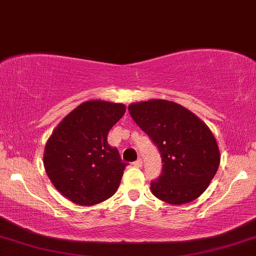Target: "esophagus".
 I'll return each mask as SVG.
<instances>
[{"label":"esophagus","mask_w":256,"mask_h":256,"mask_svg":"<svg viewBox=\"0 0 256 256\" xmlns=\"http://www.w3.org/2000/svg\"><path fill=\"white\" fill-rule=\"evenodd\" d=\"M133 165H134L135 167H141V166H142V160H141V159H138L136 162H133Z\"/></svg>","instance_id":"obj_1"}]
</instances>
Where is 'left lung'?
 <instances>
[{"mask_svg":"<svg viewBox=\"0 0 256 256\" xmlns=\"http://www.w3.org/2000/svg\"><path fill=\"white\" fill-rule=\"evenodd\" d=\"M129 114L159 150L162 172L150 182L166 203H190L206 190L220 165V150L208 126L180 104L166 100L132 103Z\"/></svg>","mask_w":256,"mask_h":256,"instance_id":"obj_1","label":"left lung"}]
</instances>
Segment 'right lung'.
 I'll return each instance as SVG.
<instances>
[{"label":"right lung","mask_w":256,"mask_h":256,"mask_svg":"<svg viewBox=\"0 0 256 256\" xmlns=\"http://www.w3.org/2000/svg\"><path fill=\"white\" fill-rule=\"evenodd\" d=\"M124 112V104L88 100L65 116L47 141V176L74 204H98L118 190L127 164L106 138Z\"/></svg>","instance_id":"add662e5"}]
</instances>
